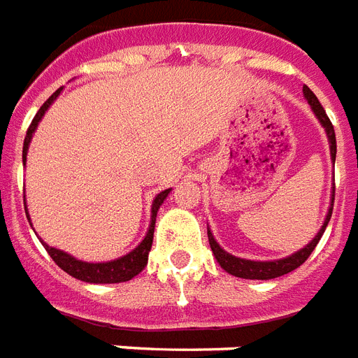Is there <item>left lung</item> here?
<instances>
[{"label":"left lung","instance_id":"8db88e82","mask_svg":"<svg viewBox=\"0 0 358 358\" xmlns=\"http://www.w3.org/2000/svg\"><path fill=\"white\" fill-rule=\"evenodd\" d=\"M303 94L307 98L308 105L313 108V113L316 114V118L320 120V124L324 125L325 133H327L329 138V148H331V159L334 162V157H336V136H334V129L331 120L325 114L322 103L318 101V98L314 96V92L308 87H303ZM333 203H334V187H333V197H331V207H329L327 218H325L324 225L318 231V234L314 236L310 242H308L303 250L296 251L294 255L287 257V259H279V260H245L238 259V257L231 255L227 251H224L220 248V244L214 240L210 229L207 231L208 234V244H210V250H213L214 257L218 260V264L224 268L225 271H229L231 275L234 277H242V279H260V281H268V279H275V277H281L285 273H290L292 270L299 268V266L305 262V260L310 257V253L314 251V248L318 245L322 234H324L325 227H327L329 220H331V214H333Z\"/></svg>","mask_w":358,"mask_h":358}]
</instances>
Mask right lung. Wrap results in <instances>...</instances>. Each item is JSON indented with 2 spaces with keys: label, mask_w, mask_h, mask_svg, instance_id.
Wrapping results in <instances>:
<instances>
[{
  "label": "right lung",
  "mask_w": 358,
  "mask_h": 358,
  "mask_svg": "<svg viewBox=\"0 0 358 358\" xmlns=\"http://www.w3.org/2000/svg\"><path fill=\"white\" fill-rule=\"evenodd\" d=\"M62 88H59L57 92H53L48 98V101L38 108V113L31 122L29 129H27V134H25L24 140V153H22V159H24L25 164V157H27V150H29V142L33 138V133L36 131V125L42 120V116L45 114V110L50 108V105L57 99V96L61 94ZM170 194V188L164 190V192L157 194V197L153 199V205H151V224L150 229H148V234H145V238L140 242L136 248H134L131 253L127 255L120 257L116 260H108V262H83V260H77L76 257L68 255L64 251L57 250V248H51V245L44 244L42 240V244H44L45 251L50 253V257L55 260V264L64 270L68 275L76 277L79 281L85 282H96V285H110V282H124V281H131L134 275H138L140 271L144 270L145 264H148V255H150L151 244H153V231H155V220H157V210L161 208V205L164 203V199ZM25 214H27V208H25ZM29 218V216H27ZM31 222V220H29Z\"/></svg>",
  "instance_id": "obj_1"
}]
</instances>
